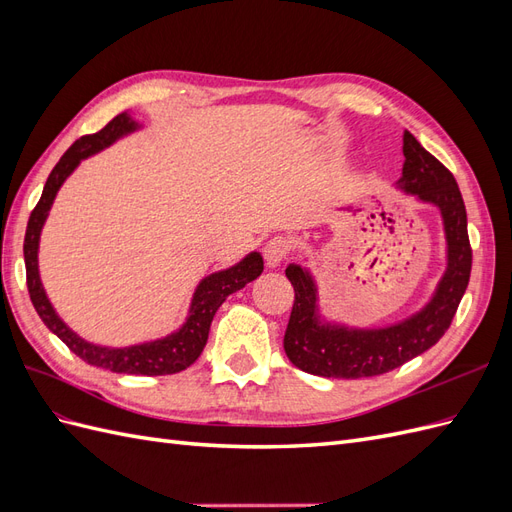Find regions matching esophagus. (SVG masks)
Listing matches in <instances>:
<instances>
[{
	"label": "esophagus",
	"instance_id": "esophagus-1",
	"mask_svg": "<svg viewBox=\"0 0 512 512\" xmlns=\"http://www.w3.org/2000/svg\"><path fill=\"white\" fill-rule=\"evenodd\" d=\"M290 254V243L284 237H273L265 245V262L269 269H277Z\"/></svg>",
	"mask_w": 512,
	"mask_h": 512
}]
</instances>
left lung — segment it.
<instances>
[{"mask_svg":"<svg viewBox=\"0 0 512 512\" xmlns=\"http://www.w3.org/2000/svg\"><path fill=\"white\" fill-rule=\"evenodd\" d=\"M404 158L395 190L438 209L446 243L444 273L431 297L410 316L382 327H354L322 314L316 275L290 262L286 277L294 286V305L284 350L290 363L307 374L344 380L380 376L438 344L451 327L472 271L466 205L455 177L410 132H404Z\"/></svg>","mask_w":512,"mask_h":512,"instance_id":"obj_1","label":"left lung"}]
</instances>
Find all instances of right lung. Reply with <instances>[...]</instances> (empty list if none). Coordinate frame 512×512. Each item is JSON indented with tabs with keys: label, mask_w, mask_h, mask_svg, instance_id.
Segmentation results:
<instances>
[{
	"label": "right lung",
	"mask_w": 512,
	"mask_h": 512,
	"mask_svg": "<svg viewBox=\"0 0 512 512\" xmlns=\"http://www.w3.org/2000/svg\"><path fill=\"white\" fill-rule=\"evenodd\" d=\"M141 128H143L141 123H138L130 113H121L100 132L81 136L79 141H76L64 156H61V160L55 164L49 179L44 183V190L36 209L32 211V215H29L23 254H25L29 297H32L38 316L46 324V329L55 333L76 356H81V359L89 365L111 369L115 374L166 376V374H177V371H183L198 359L200 352H203L207 344L211 320L215 312L220 309V305L226 301L228 294L237 292L245 284L254 282L262 273V269H265V262H262L260 252L245 254L232 267L205 275L194 288L192 301L188 307V316H185L183 324L177 331L158 339H149V342L121 346V348L87 342L85 337L72 331L55 312L49 294H46L42 286L40 269H38L40 235H42L46 218H49V211L55 203V196L61 190V185L66 183V179L74 173L76 168H79L83 160L96 156V153L115 145L117 141H121V138H126Z\"/></svg>",
	"instance_id": "right-lung-1"
}]
</instances>
